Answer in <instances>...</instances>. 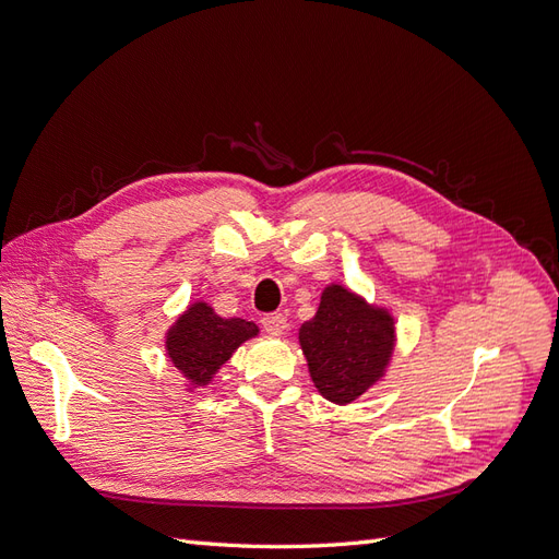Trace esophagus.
Instances as JSON below:
<instances>
[{"mask_svg": "<svg viewBox=\"0 0 559 559\" xmlns=\"http://www.w3.org/2000/svg\"><path fill=\"white\" fill-rule=\"evenodd\" d=\"M263 329L270 335H282L286 331V317L282 312H273L263 317Z\"/></svg>", "mask_w": 559, "mask_h": 559, "instance_id": "esophagus-1", "label": "esophagus"}]
</instances>
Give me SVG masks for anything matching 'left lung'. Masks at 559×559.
Here are the masks:
<instances>
[{
	"mask_svg": "<svg viewBox=\"0 0 559 559\" xmlns=\"http://www.w3.org/2000/svg\"><path fill=\"white\" fill-rule=\"evenodd\" d=\"M310 378L331 403L347 405L382 380L394 354V317L345 289L329 284L317 314L298 331Z\"/></svg>",
	"mask_w": 559,
	"mask_h": 559,
	"instance_id": "1",
	"label": "left lung"
}]
</instances>
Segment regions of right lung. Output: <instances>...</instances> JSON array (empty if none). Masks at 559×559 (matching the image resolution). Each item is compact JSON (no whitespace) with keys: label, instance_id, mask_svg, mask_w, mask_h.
Returning <instances> with one entry per match:
<instances>
[{"label":"right lung","instance_id":"1","mask_svg":"<svg viewBox=\"0 0 559 559\" xmlns=\"http://www.w3.org/2000/svg\"><path fill=\"white\" fill-rule=\"evenodd\" d=\"M253 335H259V326L253 321L240 317L224 319L207 302L198 300L167 329L165 349L193 389L210 384L216 370L233 357V352Z\"/></svg>","mask_w":559,"mask_h":559}]
</instances>
